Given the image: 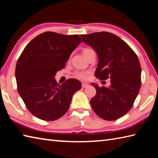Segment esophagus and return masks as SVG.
<instances>
[{"label": "esophagus", "instance_id": "1", "mask_svg": "<svg viewBox=\"0 0 158 158\" xmlns=\"http://www.w3.org/2000/svg\"><path fill=\"white\" fill-rule=\"evenodd\" d=\"M88 86H89V84H88V83H82V88H88Z\"/></svg>", "mask_w": 158, "mask_h": 158}]
</instances>
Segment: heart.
<instances>
[{"mask_svg": "<svg viewBox=\"0 0 158 158\" xmlns=\"http://www.w3.org/2000/svg\"><path fill=\"white\" fill-rule=\"evenodd\" d=\"M92 51H92V49L85 48L83 49V53L85 57H87L88 55ZM89 73H90L89 71H76V72L74 73L73 77L76 79L82 80V81H85V80L88 79V75H89Z\"/></svg>", "mask_w": 158, "mask_h": 158, "instance_id": "b5f03b06", "label": "heart"}]
</instances>
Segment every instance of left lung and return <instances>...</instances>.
<instances>
[{"instance_id": "left-lung-1", "label": "left lung", "mask_w": 158, "mask_h": 158, "mask_svg": "<svg viewBox=\"0 0 158 158\" xmlns=\"http://www.w3.org/2000/svg\"><path fill=\"white\" fill-rule=\"evenodd\" d=\"M83 42L97 53L95 76L110 78L108 88L92 83L97 94L90 100L94 112L106 120H115L127 113L141 86V66L136 54L125 42L106 31L81 35Z\"/></svg>"}]
</instances>
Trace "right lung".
Returning <instances> with one entry per match:
<instances>
[{
	"instance_id": "1",
	"label": "right lung",
	"mask_w": 158,
	"mask_h": 158,
	"mask_svg": "<svg viewBox=\"0 0 158 158\" xmlns=\"http://www.w3.org/2000/svg\"><path fill=\"white\" fill-rule=\"evenodd\" d=\"M81 42L78 35L44 32L33 38L18 58L15 72L18 93L37 118L52 121L69 110L73 96L81 88V83L70 79L60 85L55 76Z\"/></svg>"
}]
</instances>
